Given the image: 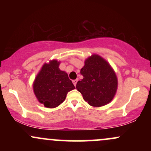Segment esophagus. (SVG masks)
Instances as JSON below:
<instances>
[{
    "label": "esophagus",
    "instance_id": "34e87169",
    "mask_svg": "<svg viewBox=\"0 0 151 151\" xmlns=\"http://www.w3.org/2000/svg\"><path fill=\"white\" fill-rule=\"evenodd\" d=\"M77 81H78V79H74V80H72V82H73V84H74V86L77 85Z\"/></svg>",
    "mask_w": 151,
    "mask_h": 151
}]
</instances>
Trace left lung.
<instances>
[{
  "mask_svg": "<svg viewBox=\"0 0 151 151\" xmlns=\"http://www.w3.org/2000/svg\"><path fill=\"white\" fill-rule=\"evenodd\" d=\"M80 73L84 77L78 81L76 88L84 101L94 107L112 101L117 91L118 80L108 62L94 54L85 60Z\"/></svg>",
  "mask_w": 151,
  "mask_h": 151,
  "instance_id": "left-lung-1",
  "label": "left lung"
}]
</instances>
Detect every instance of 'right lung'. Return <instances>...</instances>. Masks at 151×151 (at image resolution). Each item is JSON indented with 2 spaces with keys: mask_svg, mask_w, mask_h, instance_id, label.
Returning a JSON list of instances; mask_svg holds the SVG:
<instances>
[{
  "mask_svg": "<svg viewBox=\"0 0 151 151\" xmlns=\"http://www.w3.org/2000/svg\"><path fill=\"white\" fill-rule=\"evenodd\" d=\"M60 64L56 60L44 64L35 79V95L47 108L58 106L65 101L67 93L75 89L68 74L60 70Z\"/></svg>",
  "mask_w": 151,
  "mask_h": 151,
  "instance_id": "add662e5",
  "label": "right lung"
}]
</instances>
